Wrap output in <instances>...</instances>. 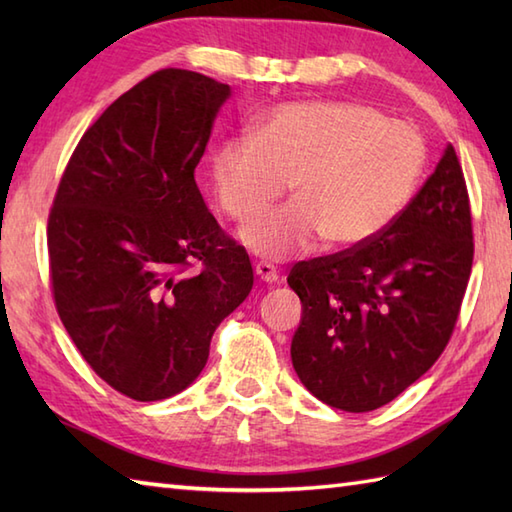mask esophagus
<instances>
[{
	"label": "esophagus",
	"mask_w": 512,
	"mask_h": 512,
	"mask_svg": "<svg viewBox=\"0 0 512 512\" xmlns=\"http://www.w3.org/2000/svg\"><path fill=\"white\" fill-rule=\"evenodd\" d=\"M255 273H257L259 279L266 281V284H275V281L279 279L277 268H275L273 264H268V262H259V264L255 266Z\"/></svg>",
	"instance_id": "obj_1"
}]
</instances>
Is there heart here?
I'll return each mask as SVG.
<instances>
[{
  "instance_id": "heart-1",
  "label": "heart",
  "mask_w": 512,
  "mask_h": 512,
  "mask_svg": "<svg viewBox=\"0 0 512 512\" xmlns=\"http://www.w3.org/2000/svg\"><path fill=\"white\" fill-rule=\"evenodd\" d=\"M427 165L416 127L372 105L306 101L277 105L253 132L224 138L211 151L217 204L248 222L284 195L295 202L264 215L242 233L255 253L284 259L323 237L354 248L385 233L405 213Z\"/></svg>"
}]
</instances>
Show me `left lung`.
<instances>
[{"mask_svg": "<svg viewBox=\"0 0 512 512\" xmlns=\"http://www.w3.org/2000/svg\"><path fill=\"white\" fill-rule=\"evenodd\" d=\"M473 266V224L460 160L447 145L385 233L292 266L301 299L290 356L312 396L363 413L387 405L447 347Z\"/></svg>", "mask_w": 512, "mask_h": 512, "instance_id": "1", "label": "left lung"}]
</instances>
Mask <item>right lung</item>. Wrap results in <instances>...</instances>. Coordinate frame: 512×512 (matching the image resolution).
Masks as SVG:
<instances>
[{"label":"right lung","instance_id":"right-lung-1","mask_svg":"<svg viewBox=\"0 0 512 512\" xmlns=\"http://www.w3.org/2000/svg\"><path fill=\"white\" fill-rule=\"evenodd\" d=\"M228 96L200 72H154L83 134L54 195V306L94 372L140 402L200 376L215 328L253 288L248 253L195 184Z\"/></svg>","mask_w":512,"mask_h":512}]
</instances>
